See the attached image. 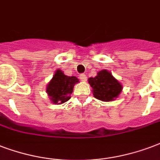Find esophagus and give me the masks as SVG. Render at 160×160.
<instances>
[{
  "instance_id": "34e87169",
  "label": "esophagus",
  "mask_w": 160,
  "mask_h": 160,
  "mask_svg": "<svg viewBox=\"0 0 160 160\" xmlns=\"http://www.w3.org/2000/svg\"><path fill=\"white\" fill-rule=\"evenodd\" d=\"M80 79L82 81H85L86 80V75L85 74H81V75H80Z\"/></svg>"
}]
</instances>
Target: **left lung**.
I'll return each mask as SVG.
<instances>
[{"label": "left lung", "mask_w": 160, "mask_h": 160, "mask_svg": "<svg viewBox=\"0 0 160 160\" xmlns=\"http://www.w3.org/2000/svg\"><path fill=\"white\" fill-rule=\"evenodd\" d=\"M89 84L93 88V95L96 99L111 102L121 93L122 86L112 75L104 69L98 72L95 78H90Z\"/></svg>", "instance_id": "obj_1"}]
</instances>
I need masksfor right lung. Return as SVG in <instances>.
<instances>
[{"label": "right lung", "instance_id": "1", "mask_svg": "<svg viewBox=\"0 0 160 160\" xmlns=\"http://www.w3.org/2000/svg\"><path fill=\"white\" fill-rule=\"evenodd\" d=\"M79 80L75 76H67L58 69L53 75L49 84L48 85L47 92L53 103H64L69 101V95L72 93L75 84Z\"/></svg>", "mask_w": 160, "mask_h": 160}]
</instances>
